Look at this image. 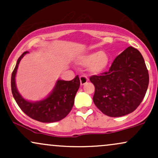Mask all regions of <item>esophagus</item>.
<instances>
[{"instance_id":"1","label":"esophagus","mask_w":158,"mask_h":158,"mask_svg":"<svg viewBox=\"0 0 158 158\" xmlns=\"http://www.w3.org/2000/svg\"><path fill=\"white\" fill-rule=\"evenodd\" d=\"M79 79H80L81 85H84L85 84H86L87 81H88V77H85V76H81V77H79Z\"/></svg>"}]
</instances>
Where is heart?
Segmentation results:
<instances>
[{"label": "heart", "mask_w": 158, "mask_h": 158, "mask_svg": "<svg viewBox=\"0 0 158 158\" xmlns=\"http://www.w3.org/2000/svg\"><path fill=\"white\" fill-rule=\"evenodd\" d=\"M79 63L83 66H88L91 73H102L110 63V58L104 51H94L85 54L79 59Z\"/></svg>", "instance_id": "1"}]
</instances>
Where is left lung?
<instances>
[{"label":"left lung","mask_w":158,"mask_h":158,"mask_svg":"<svg viewBox=\"0 0 158 158\" xmlns=\"http://www.w3.org/2000/svg\"><path fill=\"white\" fill-rule=\"evenodd\" d=\"M90 81L95 86V106L106 115L118 117L139 106L149 77L143 56L138 50L128 47L117 56L108 72L92 76Z\"/></svg>","instance_id":"8db88e82"}]
</instances>
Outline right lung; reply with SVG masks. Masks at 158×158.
<instances>
[{"label": "right lung", "mask_w": 158, "mask_h": 158, "mask_svg": "<svg viewBox=\"0 0 158 158\" xmlns=\"http://www.w3.org/2000/svg\"><path fill=\"white\" fill-rule=\"evenodd\" d=\"M29 52H24L18 59L11 77V88L15 102L21 110L30 118L41 123H54L64 119L70 113L74 99L80 86L79 76L73 80L58 79L48 97L39 101L27 100L20 94L15 82V76L20 61Z\"/></svg>", "instance_id": "1"}]
</instances>
